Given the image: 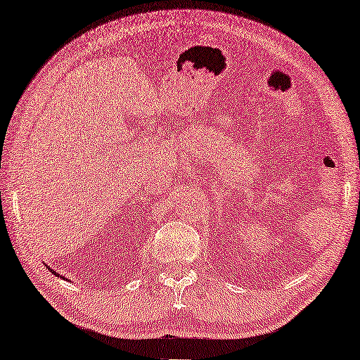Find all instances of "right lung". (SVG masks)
I'll list each match as a JSON object with an SVG mask.
<instances>
[{"mask_svg":"<svg viewBox=\"0 0 360 360\" xmlns=\"http://www.w3.org/2000/svg\"><path fill=\"white\" fill-rule=\"evenodd\" d=\"M51 273H53L54 276H59V274H56V271H51Z\"/></svg>","mask_w":360,"mask_h":360,"instance_id":"right-lung-1","label":"right lung"}]
</instances>
